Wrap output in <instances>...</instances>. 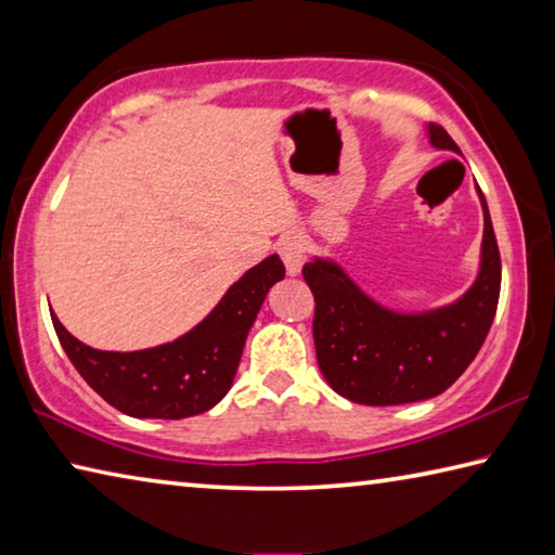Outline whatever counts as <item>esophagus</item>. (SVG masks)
Listing matches in <instances>:
<instances>
[{
  "mask_svg": "<svg viewBox=\"0 0 555 555\" xmlns=\"http://www.w3.org/2000/svg\"><path fill=\"white\" fill-rule=\"evenodd\" d=\"M279 255H281V259H284L286 274L288 276H298L300 269H304V264H306L304 240H300L298 234H286V237H281Z\"/></svg>",
  "mask_w": 555,
  "mask_h": 555,
  "instance_id": "34e87169",
  "label": "esophagus"
}]
</instances>
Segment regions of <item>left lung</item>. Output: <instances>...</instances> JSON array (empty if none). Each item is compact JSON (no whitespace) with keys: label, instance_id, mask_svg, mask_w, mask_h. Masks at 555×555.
<instances>
[{"label":"left lung","instance_id":"1","mask_svg":"<svg viewBox=\"0 0 555 555\" xmlns=\"http://www.w3.org/2000/svg\"><path fill=\"white\" fill-rule=\"evenodd\" d=\"M426 137L440 152H460L443 127ZM477 276L463 296L428 311H397L379 304L347 274L340 261L313 257L304 279L315 296L313 340L318 367L340 397L364 406H397L443 393L480 352L490 333L502 286L487 201Z\"/></svg>","mask_w":555,"mask_h":555}]
</instances>
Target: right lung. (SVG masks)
Here are the masks:
<instances>
[{
	"instance_id": "obj_1",
	"label": "right lung",
	"mask_w": 555,
	"mask_h": 555,
	"mask_svg": "<svg viewBox=\"0 0 555 555\" xmlns=\"http://www.w3.org/2000/svg\"><path fill=\"white\" fill-rule=\"evenodd\" d=\"M284 274L279 255L267 257L244 271L198 325L146 350H95L65 331L55 313L51 321L73 367L112 406L134 418H188L230 391L249 327Z\"/></svg>"
}]
</instances>
